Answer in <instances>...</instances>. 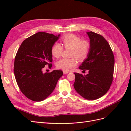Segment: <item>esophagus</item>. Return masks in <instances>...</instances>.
Here are the masks:
<instances>
[{
    "label": "esophagus",
    "instance_id": "34e87169",
    "mask_svg": "<svg viewBox=\"0 0 131 131\" xmlns=\"http://www.w3.org/2000/svg\"><path fill=\"white\" fill-rule=\"evenodd\" d=\"M69 73L68 71H66V70H63V74H67Z\"/></svg>",
    "mask_w": 131,
    "mask_h": 131
}]
</instances>
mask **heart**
Segmentation results:
<instances>
[{
	"mask_svg": "<svg viewBox=\"0 0 131 131\" xmlns=\"http://www.w3.org/2000/svg\"><path fill=\"white\" fill-rule=\"evenodd\" d=\"M63 45L66 49H70V57L77 58L79 60L84 59L89 53L90 43L88 40H82L81 39L74 34H67L62 39ZM63 47L59 43H54L51 48V53L55 58L61 56ZM77 62L75 58H62L56 62V66L59 69L69 71L77 66Z\"/></svg>",
	"mask_w": 131,
	"mask_h": 131,
	"instance_id": "1",
	"label": "heart"
}]
</instances>
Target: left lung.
<instances>
[{"label":"left lung","instance_id":"left-lung-1","mask_svg":"<svg viewBox=\"0 0 131 131\" xmlns=\"http://www.w3.org/2000/svg\"><path fill=\"white\" fill-rule=\"evenodd\" d=\"M86 33L90 49L79 68L88 70L89 73L83 75L74 73V88L81 97L92 101L103 96L109 90L113 81L115 61L111 47L103 37L91 31Z\"/></svg>","mask_w":131,"mask_h":131}]
</instances>
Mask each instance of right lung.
I'll use <instances>...</instances> for the list:
<instances>
[{"mask_svg": "<svg viewBox=\"0 0 131 131\" xmlns=\"http://www.w3.org/2000/svg\"><path fill=\"white\" fill-rule=\"evenodd\" d=\"M45 32H38L22 42L16 55L14 72L21 92L28 98L42 101L52 93L62 70L42 72L45 66L52 67L51 48L60 37Z\"/></svg>", "mask_w": 131, "mask_h": 131, "instance_id": "right-lung-1", "label": "right lung"}]
</instances>
